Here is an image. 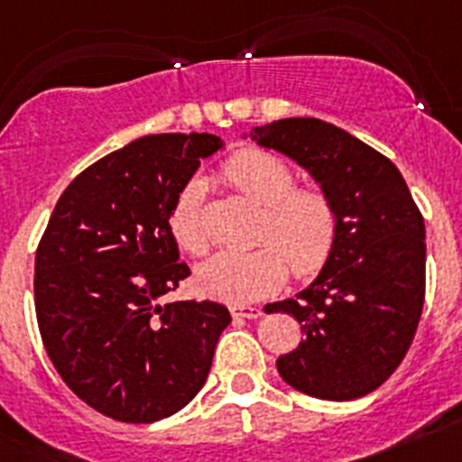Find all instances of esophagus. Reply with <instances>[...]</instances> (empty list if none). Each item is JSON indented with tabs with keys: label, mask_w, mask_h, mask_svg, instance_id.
I'll return each mask as SVG.
<instances>
[{
	"label": "esophagus",
	"mask_w": 462,
	"mask_h": 462,
	"mask_svg": "<svg viewBox=\"0 0 462 462\" xmlns=\"http://www.w3.org/2000/svg\"><path fill=\"white\" fill-rule=\"evenodd\" d=\"M231 314L234 317H243V319H259L263 310L261 308H252V305H231Z\"/></svg>",
	"instance_id": "obj_1"
}]
</instances>
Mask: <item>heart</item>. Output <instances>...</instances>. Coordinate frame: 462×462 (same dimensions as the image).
<instances>
[{"mask_svg": "<svg viewBox=\"0 0 462 462\" xmlns=\"http://www.w3.org/2000/svg\"><path fill=\"white\" fill-rule=\"evenodd\" d=\"M224 178L247 199L263 206L250 252H217L196 268V289L208 298L247 305L271 296L287 280V261L296 275H312L330 256L337 240V210L319 189H296L287 162L263 150H240L224 164ZM171 234L189 254L210 245L206 219V185L185 182L171 208Z\"/></svg>", "mask_w": 462, "mask_h": 462, "instance_id": "b5f03b06", "label": "heart"}]
</instances>
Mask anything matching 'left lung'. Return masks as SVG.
<instances>
[{
  "instance_id": "obj_1",
  "label": "left lung",
  "mask_w": 462,
  "mask_h": 462,
  "mask_svg": "<svg viewBox=\"0 0 462 462\" xmlns=\"http://www.w3.org/2000/svg\"><path fill=\"white\" fill-rule=\"evenodd\" d=\"M243 138L312 175L337 210V240L296 298L266 305L300 324L303 340L277 373L321 400L368 395L405 358L426 293V226L391 159L317 117L254 126Z\"/></svg>"
}]
</instances>
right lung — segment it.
<instances>
[{"instance_id":"1","label":"right lung","mask_w":462,"mask_h":462,"mask_svg":"<svg viewBox=\"0 0 462 462\" xmlns=\"http://www.w3.org/2000/svg\"><path fill=\"white\" fill-rule=\"evenodd\" d=\"M224 150L215 134L143 136L64 189L36 250L41 337L69 389L125 423L180 411L231 324L212 300L162 303L189 275L171 234L175 196Z\"/></svg>"}]
</instances>
